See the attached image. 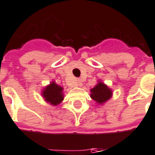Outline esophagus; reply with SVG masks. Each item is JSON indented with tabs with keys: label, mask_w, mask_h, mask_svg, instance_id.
<instances>
[{
	"label": "esophagus",
	"mask_w": 155,
	"mask_h": 155,
	"mask_svg": "<svg viewBox=\"0 0 155 155\" xmlns=\"http://www.w3.org/2000/svg\"><path fill=\"white\" fill-rule=\"evenodd\" d=\"M82 85V82L80 81V80H78V81H77L76 86H78V87H81Z\"/></svg>",
	"instance_id": "obj_1"
}]
</instances>
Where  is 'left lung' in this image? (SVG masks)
Segmentation results:
<instances>
[{"label": "left lung", "instance_id": "obj_1", "mask_svg": "<svg viewBox=\"0 0 155 155\" xmlns=\"http://www.w3.org/2000/svg\"><path fill=\"white\" fill-rule=\"evenodd\" d=\"M91 97L99 104H103L104 102L108 101L112 95L111 90L102 82H99L94 88L91 90Z\"/></svg>", "mask_w": 155, "mask_h": 155}]
</instances>
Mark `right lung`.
Returning a JSON list of instances; mask_svg holds the SVG:
<instances>
[{"label":"right lung","instance_id":"obj_1","mask_svg":"<svg viewBox=\"0 0 155 155\" xmlns=\"http://www.w3.org/2000/svg\"><path fill=\"white\" fill-rule=\"evenodd\" d=\"M63 88L55 84V82H51L48 87H46L42 92V95L47 102L53 105H57L64 99L62 93Z\"/></svg>","mask_w":155,"mask_h":155}]
</instances>
